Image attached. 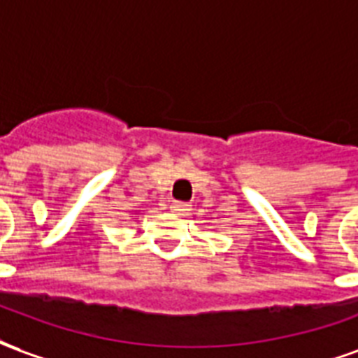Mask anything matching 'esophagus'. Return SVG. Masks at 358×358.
<instances>
[{
    "mask_svg": "<svg viewBox=\"0 0 358 358\" xmlns=\"http://www.w3.org/2000/svg\"><path fill=\"white\" fill-rule=\"evenodd\" d=\"M171 210H173V212H178V214H187L191 210V204L182 203V201H173V203H171Z\"/></svg>",
    "mask_w": 358,
    "mask_h": 358,
    "instance_id": "obj_1",
    "label": "esophagus"
}]
</instances>
